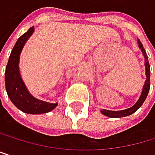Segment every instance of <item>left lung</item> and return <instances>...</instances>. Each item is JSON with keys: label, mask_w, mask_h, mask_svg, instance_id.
Segmentation results:
<instances>
[{"label": "left lung", "mask_w": 155, "mask_h": 155, "mask_svg": "<svg viewBox=\"0 0 155 155\" xmlns=\"http://www.w3.org/2000/svg\"><path fill=\"white\" fill-rule=\"evenodd\" d=\"M138 45H139V47L140 49L141 50L142 52V55L144 57V59H145V74H146V81L144 83V85H143V88H142V91H141V94H140V98L138 99V101L130 108L128 109H126V110H104L102 109L100 110V112L103 115L105 116H108V117H110V118H120V117H126V116H128L134 112L136 110H138L141 105L143 104V102L145 101L147 96H148V93L150 91V75H151V71H150V64H149V61H148V57H147V54L145 52V49L142 45V44L140 43V41L138 40Z\"/></svg>", "instance_id": "1"}]
</instances>
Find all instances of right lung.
Listing matches in <instances>:
<instances>
[{
  "label": "right lung",
  "mask_w": 155,
  "mask_h": 155,
  "mask_svg": "<svg viewBox=\"0 0 155 155\" xmlns=\"http://www.w3.org/2000/svg\"><path fill=\"white\" fill-rule=\"evenodd\" d=\"M33 32L34 27L29 28L28 31L16 41L5 69V88L10 100L17 109L29 114H41L54 110L58 103H50L34 97L28 90L20 75V54L27 41Z\"/></svg>",
  "instance_id": "right-lung-1"
}]
</instances>
